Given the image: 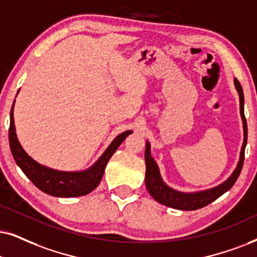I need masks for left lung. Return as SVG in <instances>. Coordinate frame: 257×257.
I'll return each mask as SVG.
<instances>
[{
  "label": "left lung",
  "instance_id": "8db88e82",
  "mask_svg": "<svg viewBox=\"0 0 257 257\" xmlns=\"http://www.w3.org/2000/svg\"><path fill=\"white\" fill-rule=\"evenodd\" d=\"M235 83L236 90L239 96V111H241V117L243 122V132H244V140H243V145L241 149V155H239V161L237 164V167L232 174L218 186L210 188V190L199 191V192L192 193H185L180 191L174 190L164 183L162 180L160 171L157 162L151 155V145L149 142H146V152H145V161H146V187H147L148 192L155 200L166 205L168 207H173V209L183 210V211H192L201 207L209 205L210 203L215 201L217 198H219L226 191L233 186L236 183L237 178L241 173L243 167V161H244V149L246 146V136H248V128H246V119L244 116V95H243V89L239 84L238 80H233Z\"/></svg>",
  "mask_w": 257,
  "mask_h": 257
}]
</instances>
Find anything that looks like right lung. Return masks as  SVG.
I'll list each match as a JSON object with an SVG mask.
<instances>
[{"label": "right lung", "instance_id": "add662e5", "mask_svg": "<svg viewBox=\"0 0 257 257\" xmlns=\"http://www.w3.org/2000/svg\"><path fill=\"white\" fill-rule=\"evenodd\" d=\"M13 108H14V104H13ZM13 108L11 111V126H9V145H11V151L14 160L26 174V177L39 190L53 197H80L95 190L102 180L109 159L112 157L113 153L124 141L126 136L133 133L132 131H126L116 136L115 140L106 148V151L103 153L102 157L85 171L63 172L52 170V168L42 166L39 162L33 160L21 147L15 133Z\"/></svg>", "mask_w": 257, "mask_h": 257}]
</instances>
